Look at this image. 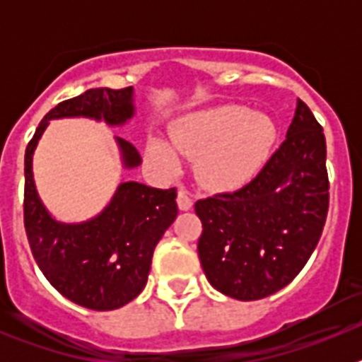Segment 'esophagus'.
<instances>
[{
    "instance_id": "1",
    "label": "esophagus",
    "mask_w": 362,
    "mask_h": 362,
    "mask_svg": "<svg viewBox=\"0 0 362 362\" xmlns=\"http://www.w3.org/2000/svg\"><path fill=\"white\" fill-rule=\"evenodd\" d=\"M177 206L183 212H187V210H190L194 206V201H192V197L188 196V192L185 188H179L177 192Z\"/></svg>"
}]
</instances>
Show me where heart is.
<instances>
[{"label": "heart", "instance_id": "b5f03b06", "mask_svg": "<svg viewBox=\"0 0 362 362\" xmlns=\"http://www.w3.org/2000/svg\"><path fill=\"white\" fill-rule=\"evenodd\" d=\"M168 136L174 148L196 156L194 170L204 187L226 190L245 183L267 161L277 139V127L263 112L243 105H219L183 116ZM172 146L152 136L146 141V156L170 172L177 166Z\"/></svg>", "mask_w": 362, "mask_h": 362}]
</instances>
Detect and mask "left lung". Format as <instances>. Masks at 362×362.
Returning a JSON list of instances; mask_svg holds the SVG:
<instances>
[{
  "label": "left lung",
  "instance_id": "obj_1",
  "mask_svg": "<svg viewBox=\"0 0 362 362\" xmlns=\"http://www.w3.org/2000/svg\"><path fill=\"white\" fill-rule=\"evenodd\" d=\"M326 141L297 99L286 139L250 183L199 199L201 267L214 288L239 300L279 292L303 270L328 214Z\"/></svg>",
  "mask_w": 362,
  "mask_h": 362
}]
</instances>
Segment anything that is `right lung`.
<instances>
[{
    "label": "right lung",
    "mask_w": 362,
    "mask_h": 362,
    "mask_svg": "<svg viewBox=\"0 0 362 362\" xmlns=\"http://www.w3.org/2000/svg\"><path fill=\"white\" fill-rule=\"evenodd\" d=\"M136 116L134 86L112 90L90 88L63 101L41 119L25 152V230L43 276L57 292L90 310H116L145 288L153 248L177 216L175 188H153L124 181L98 216L65 223L50 214L34 181V152L52 119L85 117L108 127H123ZM121 166L134 170L141 156L114 137Z\"/></svg>",
    "instance_id": "right-lung-1"
}]
</instances>
